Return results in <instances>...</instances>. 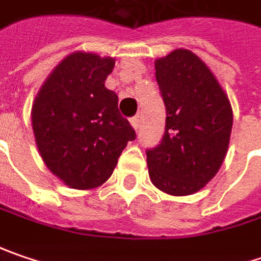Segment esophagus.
<instances>
[{"mask_svg": "<svg viewBox=\"0 0 261 261\" xmlns=\"http://www.w3.org/2000/svg\"><path fill=\"white\" fill-rule=\"evenodd\" d=\"M130 124L134 126V129H138V127H139V116L130 117Z\"/></svg>", "mask_w": 261, "mask_h": 261, "instance_id": "esophagus-1", "label": "esophagus"}]
</instances>
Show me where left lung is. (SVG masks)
<instances>
[{
	"label": "left lung",
	"instance_id": "8db88e82",
	"mask_svg": "<svg viewBox=\"0 0 261 261\" xmlns=\"http://www.w3.org/2000/svg\"><path fill=\"white\" fill-rule=\"evenodd\" d=\"M166 107L160 144L147 150L151 182L170 195L194 194L225 160L232 130L228 95L210 69L188 49L155 61Z\"/></svg>",
	"mask_w": 261,
	"mask_h": 261
}]
</instances>
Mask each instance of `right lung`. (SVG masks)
Here are the masks:
<instances>
[{
	"label": "right lung",
	"mask_w": 261,
	"mask_h": 261,
	"mask_svg": "<svg viewBox=\"0 0 261 261\" xmlns=\"http://www.w3.org/2000/svg\"><path fill=\"white\" fill-rule=\"evenodd\" d=\"M114 60L73 53L48 76L35 98L32 127L46 167L76 189L102 185L113 173L134 127L119 97L104 82Z\"/></svg>",
	"instance_id": "obj_1"
}]
</instances>
